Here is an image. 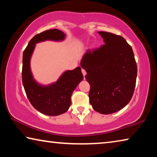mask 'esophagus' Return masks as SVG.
<instances>
[{"mask_svg":"<svg viewBox=\"0 0 157 157\" xmlns=\"http://www.w3.org/2000/svg\"><path fill=\"white\" fill-rule=\"evenodd\" d=\"M82 74H83V75H84V77L86 75V71L84 70V69H83V68H82Z\"/></svg>","mask_w":157,"mask_h":157,"instance_id":"1","label":"esophagus"}]
</instances>
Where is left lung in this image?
<instances>
[{
	"label": "left lung",
	"mask_w": 157,
	"mask_h": 157,
	"mask_svg": "<svg viewBox=\"0 0 157 157\" xmlns=\"http://www.w3.org/2000/svg\"><path fill=\"white\" fill-rule=\"evenodd\" d=\"M104 44L88 50L81 61L90 84L89 102L102 114L116 112L131 100L136 86L137 66L132 47L123 36L98 32Z\"/></svg>",
	"instance_id": "left-lung-1"
}]
</instances>
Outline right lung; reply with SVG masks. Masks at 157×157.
<instances>
[{"mask_svg":"<svg viewBox=\"0 0 157 157\" xmlns=\"http://www.w3.org/2000/svg\"><path fill=\"white\" fill-rule=\"evenodd\" d=\"M65 36L57 29L42 32L31 39L23 51L22 81L26 95L34 108L45 115L58 116L67 111L71 104V95L83 79L79 66L66 71L56 83L48 86L39 85L33 79L30 62L35 44L46 40L62 41Z\"/></svg>","mask_w":157,"mask_h":157,"instance_id":"1","label":"right lung"}]
</instances>
